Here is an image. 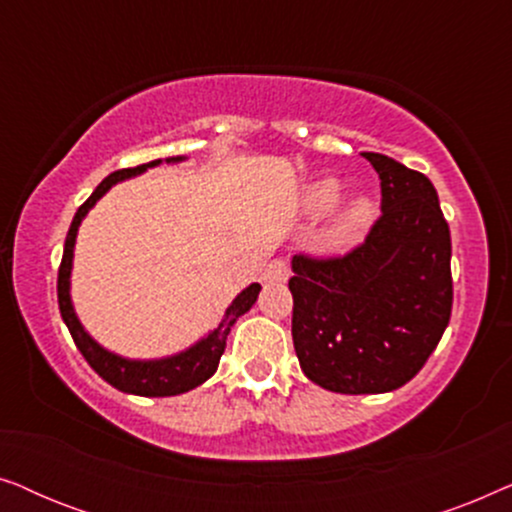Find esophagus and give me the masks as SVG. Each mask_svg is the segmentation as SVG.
Listing matches in <instances>:
<instances>
[{
	"label": "esophagus",
	"instance_id": "34e87169",
	"mask_svg": "<svg viewBox=\"0 0 512 512\" xmlns=\"http://www.w3.org/2000/svg\"><path fill=\"white\" fill-rule=\"evenodd\" d=\"M289 275H291V268L284 258H272L268 268H265V279H268V282H286Z\"/></svg>",
	"mask_w": 512,
	"mask_h": 512
}]
</instances>
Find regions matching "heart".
Returning <instances> with one entry per match:
<instances>
[{"label": "heart", "mask_w": 512, "mask_h": 512, "mask_svg": "<svg viewBox=\"0 0 512 512\" xmlns=\"http://www.w3.org/2000/svg\"><path fill=\"white\" fill-rule=\"evenodd\" d=\"M342 186L338 179L326 177L314 181V184L307 186L305 191V209L307 214L312 216H324L331 212V209L340 202ZM373 202L368 198H354L349 200L345 207L340 209L338 216H335L331 228H328V242L335 244V247H345V244H352L361 237L363 230L368 228L370 219H373Z\"/></svg>", "instance_id": "1"}]
</instances>
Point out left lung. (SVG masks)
Wrapping results in <instances>:
<instances>
[{"instance_id":"obj_1","label":"left lung","mask_w":512,"mask_h":512,"mask_svg":"<svg viewBox=\"0 0 512 512\" xmlns=\"http://www.w3.org/2000/svg\"><path fill=\"white\" fill-rule=\"evenodd\" d=\"M380 174L382 214L345 256H293L291 335L300 368L335 394L410 382L452 314V242L422 172L363 153Z\"/></svg>"}]
</instances>
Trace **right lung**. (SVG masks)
I'll list each match as a JSON object with an SVG mask.
<instances>
[{
  "label": "right lung",
  "instance_id": "add662e5",
  "mask_svg": "<svg viewBox=\"0 0 512 512\" xmlns=\"http://www.w3.org/2000/svg\"><path fill=\"white\" fill-rule=\"evenodd\" d=\"M177 160L181 158H167V163H177ZM158 163L160 160H151V163L146 165L111 172L109 177L95 188L93 195H90V198L76 209L74 221L72 226H69V233L65 240V251H62L60 270H58V305H60L62 319H65L69 333H72L74 345L79 347L83 359L90 363V368H93L104 382H109L111 387H116L118 391H125V394H135V396H177V394H184V391L200 387L202 382L209 380V377L216 373V368H219L221 354L223 349H226V338L230 333V326H233L244 312L251 310V305H254L258 298V291H261V286L258 284L247 286V289L233 300V305L228 307L226 317H223L219 328H214L207 338L195 342V345L191 349H186V352L167 356V359H156V361L123 359V356L107 352V349L97 345V342L83 331L81 321L76 319L72 298H69V275H72L76 230H79L81 219L88 214V209L93 207L111 186L128 177H135V174H142L146 167H153Z\"/></svg>",
  "mask_w": 512,
  "mask_h": 512
}]
</instances>
